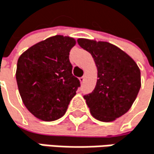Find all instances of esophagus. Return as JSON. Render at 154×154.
<instances>
[{"instance_id": "esophagus-1", "label": "esophagus", "mask_w": 154, "mask_h": 154, "mask_svg": "<svg viewBox=\"0 0 154 154\" xmlns=\"http://www.w3.org/2000/svg\"><path fill=\"white\" fill-rule=\"evenodd\" d=\"M84 80H85V78H84V76H81V78H79V81H80L81 83H83Z\"/></svg>"}]
</instances>
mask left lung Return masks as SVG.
<instances>
[{"label": "left lung", "mask_w": 154, "mask_h": 154, "mask_svg": "<svg viewBox=\"0 0 154 154\" xmlns=\"http://www.w3.org/2000/svg\"><path fill=\"white\" fill-rule=\"evenodd\" d=\"M79 45L91 54L97 68L94 90L84 96L91 115L113 122L124 115L140 88V71L134 60L114 45L80 38Z\"/></svg>", "instance_id": "obj_1"}]
</instances>
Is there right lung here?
Wrapping results in <instances>:
<instances>
[{
  "label": "right lung",
  "mask_w": 154,
  "mask_h": 154,
  "mask_svg": "<svg viewBox=\"0 0 154 154\" xmlns=\"http://www.w3.org/2000/svg\"><path fill=\"white\" fill-rule=\"evenodd\" d=\"M74 38L54 35L31 46L17 62L16 81L27 109L45 122L61 118L80 87L72 74L69 52Z\"/></svg>",
  "instance_id": "right-lung-1"
}]
</instances>
